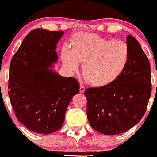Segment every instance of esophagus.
I'll return each mask as SVG.
<instances>
[{
	"instance_id": "obj_1",
	"label": "esophagus",
	"mask_w": 157,
	"mask_h": 157,
	"mask_svg": "<svg viewBox=\"0 0 157 157\" xmlns=\"http://www.w3.org/2000/svg\"><path fill=\"white\" fill-rule=\"evenodd\" d=\"M85 90H86V88H85L83 86H82V85H81V86H80V92L83 93L85 91Z\"/></svg>"
}]
</instances>
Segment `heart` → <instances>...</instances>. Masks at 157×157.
<instances>
[{"mask_svg": "<svg viewBox=\"0 0 157 157\" xmlns=\"http://www.w3.org/2000/svg\"><path fill=\"white\" fill-rule=\"evenodd\" d=\"M63 63L69 71H76L79 62L82 75L93 86L111 84L123 72L129 57L128 45L91 33H79L71 39V51L66 47L61 52Z\"/></svg>", "mask_w": 157, "mask_h": 157, "instance_id": "b5f03b06", "label": "heart"}]
</instances>
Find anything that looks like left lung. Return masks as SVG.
<instances>
[{"instance_id": "left-lung-1", "label": "left lung", "mask_w": 157, "mask_h": 157, "mask_svg": "<svg viewBox=\"0 0 157 157\" xmlns=\"http://www.w3.org/2000/svg\"><path fill=\"white\" fill-rule=\"evenodd\" d=\"M129 57L120 76L111 84L85 91L91 127L105 135L125 132L145 114L151 94V66L138 41L128 35Z\"/></svg>"}]
</instances>
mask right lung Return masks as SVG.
Instances as JSON below:
<instances>
[{
	"label": "right lung",
	"instance_id": "right-lung-1",
	"mask_svg": "<svg viewBox=\"0 0 157 157\" xmlns=\"http://www.w3.org/2000/svg\"><path fill=\"white\" fill-rule=\"evenodd\" d=\"M64 32L32 30L12 57L8 91L16 117L29 130L49 134L63 126L65 113L80 85L51 68L58 60L55 49Z\"/></svg>",
	"mask_w": 157,
	"mask_h": 157
}]
</instances>
